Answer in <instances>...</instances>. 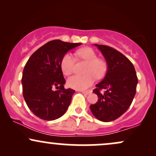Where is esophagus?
<instances>
[{
	"label": "esophagus",
	"instance_id": "esophagus-1",
	"mask_svg": "<svg viewBox=\"0 0 156 156\" xmlns=\"http://www.w3.org/2000/svg\"><path fill=\"white\" fill-rule=\"evenodd\" d=\"M82 93H83V94H90V93H92V91L91 90H89V91H84V92H82Z\"/></svg>",
	"mask_w": 156,
	"mask_h": 156
}]
</instances>
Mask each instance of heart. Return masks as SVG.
I'll return each instance as SVG.
<instances>
[{
    "instance_id": "1",
    "label": "heart",
    "mask_w": 156,
    "mask_h": 156,
    "mask_svg": "<svg viewBox=\"0 0 156 156\" xmlns=\"http://www.w3.org/2000/svg\"><path fill=\"white\" fill-rule=\"evenodd\" d=\"M77 55L79 58L88 62L84 71L87 74L84 76L70 77L67 80V85L70 88L77 90H84L94 83L95 76L98 78L104 76L107 71V64L105 61L98 58L96 53L90 48H84L78 50ZM75 62L76 59L70 53L64 55L61 61V69L64 75L69 76L72 74Z\"/></svg>"
}]
</instances>
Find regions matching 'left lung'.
<instances>
[{"label": "left lung", "mask_w": 156, "mask_h": 156, "mask_svg": "<svg viewBox=\"0 0 156 156\" xmlns=\"http://www.w3.org/2000/svg\"><path fill=\"white\" fill-rule=\"evenodd\" d=\"M106 61V75L93 92L98 97L95 104L90 105L93 115L98 120H115L128 110L136 94L138 78L135 68L128 58L114 48L94 44ZM102 88L104 93L99 92Z\"/></svg>", "instance_id": "8db88e82"}]
</instances>
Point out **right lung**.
Masks as SVG:
<instances>
[{
  "mask_svg": "<svg viewBox=\"0 0 156 156\" xmlns=\"http://www.w3.org/2000/svg\"><path fill=\"white\" fill-rule=\"evenodd\" d=\"M80 44L50 41L27 62L22 77L23 97L30 110L40 119L54 120L67 112L75 91L64 89L61 61L69 50ZM53 88L57 90L53 91Z\"/></svg>",
  "mask_w": 156,
  "mask_h": 156,
  "instance_id": "right-lung-1",
  "label": "right lung"
}]
</instances>
